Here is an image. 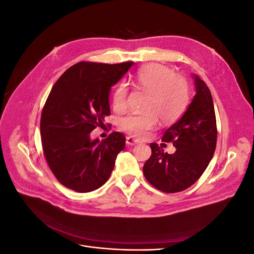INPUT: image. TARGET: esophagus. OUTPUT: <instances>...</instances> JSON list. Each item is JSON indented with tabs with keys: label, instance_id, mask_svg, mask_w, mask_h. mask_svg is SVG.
Returning <instances> with one entry per match:
<instances>
[{
	"label": "esophagus",
	"instance_id": "34e87169",
	"mask_svg": "<svg viewBox=\"0 0 254 254\" xmlns=\"http://www.w3.org/2000/svg\"><path fill=\"white\" fill-rule=\"evenodd\" d=\"M137 143H140L139 140H135V139H133V137H131V136H127V137H126V144H127V145L133 146V145H135V144H137Z\"/></svg>",
	"mask_w": 254,
	"mask_h": 254
}]
</instances>
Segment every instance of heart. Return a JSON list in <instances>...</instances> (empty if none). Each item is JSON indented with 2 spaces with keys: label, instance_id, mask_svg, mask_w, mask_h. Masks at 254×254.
Wrapping results in <instances>:
<instances>
[{
  "label": "heart",
  "instance_id": "1",
  "mask_svg": "<svg viewBox=\"0 0 254 254\" xmlns=\"http://www.w3.org/2000/svg\"><path fill=\"white\" fill-rule=\"evenodd\" d=\"M137 87L148 92L144 112L131 113L121 119L120 128L134 137H145L158 124L172 123L186 110L189 103V84L183 76L160 64L142 66L134 75ZM128 88L120 82L112 93L113 109L122 112L127 106Z\"/></svg>",
  "mask_w": 254,
  "mask_h": 254
}]
</instances>
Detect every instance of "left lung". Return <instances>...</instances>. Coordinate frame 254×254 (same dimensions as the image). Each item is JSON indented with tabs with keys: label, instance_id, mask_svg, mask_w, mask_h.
<instances>
[{
	"label": "left lung",
	"instance_id": "left-lung-1",
	"mask_svg": "<svg viewBox=\"0 0 254 254\" xmlns=\"http://www.w3.org/2000/svg\"><path fill=\"white\" fill-rule=\"evenodd\" d=\"M196 94L187 111L163 134V142H172L173 155L151 143V156L143 166L146 180L165 193H177L200 178L216 148L217 128L210 89L193 74Z\"/></svg>",
	"mask_w": 254,
	"mask_h": 254
}]
</instances>
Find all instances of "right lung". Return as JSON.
Wrapping results in <instances>:
<instances>
[{
  "mask_svg": "<svg viewBox=\"0 0 254 254\" xmlns=\"http://www.w3.org/2000/svg\"><path fill=\"white\" fill-rule=\"evenodd\" d=\"M134 63H78L54 84L41 114L42 147L57 180L78 193L95 190L109 179L115 160L125 148V136L114 131L92 140L110 115L111 87Z\"/></svg>",
  "mask_w": 254,
  "mask_h": 254,
  "instance_id": "add662e5",
  "label": "right lung"
}]
</instances>
